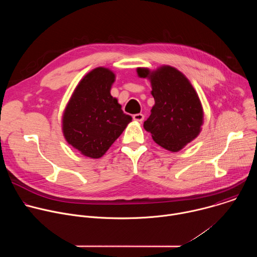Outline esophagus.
<instances>
[{"label":"esophagus","mask_w":257,"mask_h":257,"mask_svg":"<svg viewBox=\"0 0 257 257\" xmlns=\"http://www.w3.org/2000/svg\"><path fill=\"white\" fill-rule=\"evenodd\" d=\"M133 119L137 122H142L144 120V115L143 114H135V115H133Z\"/></svg>","instance_id":"1"}]
</instances>
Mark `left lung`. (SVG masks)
Instances as JSON below:
<instances>
[{"mask_svg": "<svg viewBox=\"0 0 257 257\" xmlns=\"http://www.w3.org/2000/svg\"><path fill=\"white\" fill-rule=\"evenodd\" d=\"M140 78H148L152 84L155 105L150 118L143 124L152 133L156 143L177 153L194 140L203 124V108L199 96L178 69L164 65L151 71L137 68Z\"/></svg>", "mask_w": 257, "mask_h": 257, "instance_id": "8db88e82", "label": "left lung"}]
</instances>
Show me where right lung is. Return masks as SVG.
Returning <instances> with one entry per match:
<instances>
[{
    "mask_svg": "<svg viewBox=\"0 0 257 257\" xmlns=\"http://www.w3.org/2000/svg\"><path fill=\"white\" fill-rule=\"evenodd\" d=\"M115 79V73L108 68L91 70L77 84L64 109L63 135L84 157L101 158L132 121L111 95Z\"/></svg>",
    "mask_w": 257,
    "mask_h": 257,
    "instance_id": "obj_1",
    "label": "right lung"
}]
</instances>
